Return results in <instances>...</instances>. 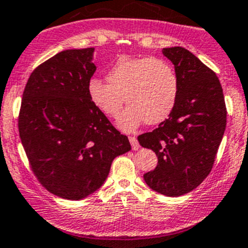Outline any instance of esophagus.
<instances>
[{
    "label": "esophagus",
    "instance_id": "1",
    "mask_svg": "<svg viewBox=\"0 0 248 248\" xmlns=\"http://www.w3.org/2000/svg\"><path fill=\"white\" fill-rule=\"evenodd\" d=\"M129 141H130L131 147H133L134 151H138L139 148H140V143H139L138 139H136L135 136H129Z\"/></svg>",
    "mask_w": 248,
    "mask_h": 248
}]
</instances>
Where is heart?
<instances>
[{"instance_id":"obj_1","label":"heart","mask_w":248,"mask_h":248,"mask_svg":"<svg viewBox=\"0 0 248 248\" xmlns=\"http://www.w3.org/2000/svg\"><path fill=\"white\" fill-rule=\"evenodd\" d=\"M107 82L93 78L87 95L106 117L117 118L125 103L128 109L119 118V126L130 131L146 122L157 125L168 119L180 93V80L170 63L159 58L122 56L109 68Z\"/></svg>"}]
</instances>
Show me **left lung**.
I'll use <instances>...</instances> for the list:
<instances>
[{
    "label": "left lung",
    "instance_id": "obj_1",
    "mask_svg": "<svg viewBox=\"0 0 248 248\" xmlns=\"http://www.w3.org/2000/svg\"><path fill=\"white\" fill-rule=\"evenodd\" d=\"M180 80L170 117L151 133L139 135L158 163L143 175L152 190L176 197L196 188L213 168L226 126V107L218 77L184 47L163 48Z\"/></svg>",
    "mask_w": 248,
    "mask_h": 248
}]
</instances>
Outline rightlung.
Returning a JSON list of instances; mask_svg holds the SVG:
<instances>
[{
	"label": "right lung",
	"instance_id": "add662e5",
	"mask_svg": "<svg viewBox=\"0 0 248 248\" xmlns=\"http://www.w3.org/2000/svg\"><path fill=\"white\" fill-rule=\"evenodd\" d=\"M93 48L65 49L35 68L25 85L18 129L39 183L65 200L103 185L117 155L131 150L87 95Z\"/></svg>",
	"mask_w": 248,
	"mask_h": 248
}]
</instances>
